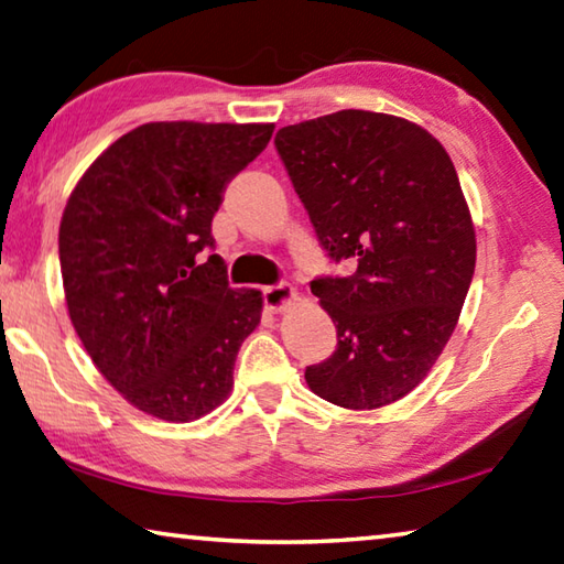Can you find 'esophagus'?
Masks as SVG:
<instances>
[{
  "mask_svg": "<svg viewBox=\"0 0 564 564\" xmlns=\"http://www.w3.org/2000/svg\"><path fill=\"white\" fill-rule=\"evenodd\" d=\"M295 299H299V293H295V289L289 283H279V285H269V289H263L265 308L273 311V313L283 311L285 305L293 303Z\"/></svg>",
  "mask_w": 564,
  "mask_h": 564,
  "instance_id": "34e87169",
  "label": "esophagus"
}]
</instances>
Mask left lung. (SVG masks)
<instances>
[{
	"instance_id": "8db88e82",
	"label": "left lung",
	"mask_w": 564,
	"mask_h": 564,
	"mask_svg": "<svg viewBox=\"0 0 564 564\" xmlns=\"http://www.w3.org/2000/svg\"><path fill=\"white\" fill-rule=\"evenodd\" d=\"M275 150L347 271L311 283L337 350L305 382L345 409L392 404L438 360L474 279L476 231L454 162L422 126L372 110L285 126Z\"/></svg>"
}]
</instances>
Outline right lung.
Wrapping results in <instances>:
<instances>
[{"label":"right lung","mask_w":564,"mask_h":564,"mask_svg":"<svg viewBox=\"0 0 564 564\" xmlns=\"http://www.w3.org/2000/svg\"><path fill=\"white\" fill-rule=\"evenodd\" d=\"M273 122H145L70 192L58 259L70 323L100 375L150 416L194 422L229 397L261 291L229 289L212 219Z\"/></svg>","instance_id":"right-lung-1"}]
</instances>
